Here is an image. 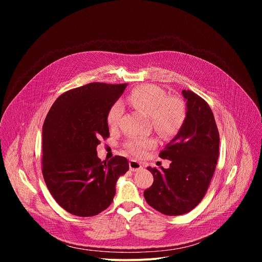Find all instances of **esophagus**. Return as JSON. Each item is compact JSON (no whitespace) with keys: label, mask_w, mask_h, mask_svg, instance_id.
<instances>
[{"label":"esophagus","mask_w":262,"mask_h":262,"mask_svg":"<svg viewBox=\"0 0 262 262\" xmlns=\"http://www.w3.org/2000/svg\"><path fill=\"white\" fill-rule=\"evenodd\" d=\"M129 169L133 171V172H136V171H139L141 169H143V166L141 163L135 161V160H130L129 161Z\"/></svg>","instance_id":"esophagus-1"}]
</instances>
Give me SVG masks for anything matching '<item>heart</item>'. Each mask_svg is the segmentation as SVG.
Masks as SVG:
<instances>
[{
    "label": "heart",
    "mask_w": 262,
    "mask_h": 262,
    "mask_svg": "<svg viewBox=\"0 0 262 262\" xmlns=\"http://www.w3.org/2000/svg\"><path fill=\"white\" fill-rule=\"evenodd\" d=\"M125 102L132 107L142 111L150 117L154 128L163 137L175 136L185 119V107L177 97L168 96L167 92L156 85H142L135 88L126 97ZM123 114V105L116 101L110 107L106 121L110 127H116ZM158 141L154 137H134L128 139L124 147L135 157H143L156 148Z\"/></svg>",
    "instance_id": "obj_1"
}]
</instances>
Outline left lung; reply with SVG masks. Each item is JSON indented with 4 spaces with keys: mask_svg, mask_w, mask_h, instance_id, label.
I'll use <instances>...</instances> for the list:
<instances>
[{
    "mask_svg": "<svg viewBox=\"0 0 262 262\" xmlns=\"http://www.w3.org/2000/svg\"><path fill=\"white\" fill-rule=\"evenodd\" d=\"M186 116L176 137L160 152L170 167H148L154 183L145 190L146 202L166 215L191 211L203 199L213 176L220 135L208 103L191 90H183Z\"/></svg>",
    "mask_w": 262,
    "mask_h": 262,
    "instance_id": "1",
    "label": "left lung"
}]
</instances>
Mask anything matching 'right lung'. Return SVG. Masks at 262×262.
Listing matches in <instances>:
<instances>
[{"label":"right lung","mask_w":262,"mask_h":262,"mask_svg":"<svg viewBox=\"0 0 262 262\" xmlns=\"http://www.w3.org/2000/svg\"><path fill=\"white\" fill-rule=\"evenodd\" d=\"M127 84L90 83L53 103L42 126V175L56 202L71 214L93 216L107 208L116 181L129 169L124 157L100 161L96 147L110 137L106 115Z\"/></svg>","instance_id":"1"}]
</instances>
